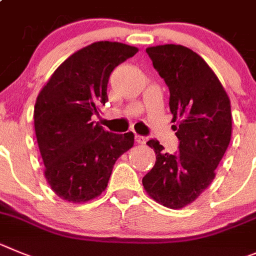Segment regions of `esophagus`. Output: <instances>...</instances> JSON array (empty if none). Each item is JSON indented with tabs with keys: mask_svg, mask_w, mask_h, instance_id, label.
I'll return each mask as SVG.
<instances>
[{
	"mask_svg": "<svg viewBox=\"0 0 256 256\" xmlns=\"http://www.w3.org/2000/svg\"><path fill=\"white\" fill-rule=\"evenodd\" d=\"M135 142H136L138 144H145L146 139H145L144 136H140V135H135Z\"/></svg>",
	"mask_w": 256,
	"mask_h": 256,
	"instance_id": "esophagus-1",
	"label": "esophagus"
}]
</instances>
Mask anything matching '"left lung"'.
<instances>
[{"instance_id":"obj_1","label":"left lung","mask_w":256,"mask_h":256,"mask_svg":"<svg viewBox=\"0 0 256 256\" xmlns=\"http://www.w3.org/2000/svg\"><path fill=\"white\" fill-rule=\"evenodd\" d=\"M146 54L170 89L178 150L164 153L158 140H149L156 164L142 177V185L162 206L184 208L210 185L228 148L231 104L216 74L190 48L156 46L146 48Z\"/></svg>"}]
</instances>
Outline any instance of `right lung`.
Here are the masks:
<instances>
[{"instance_id": "1", "label": "right lung", "mask_w": 256, "mask_h": 256, "mask_svg": "<svg viewBox=\"0 0 256 256\" xmlns=\"http://www.w3.org/2000/svg\"><path fill=\"white\" fill-rule=\"evenodd\" d=\"M136 52L107 40L86 46L62 62L39 93L36 142L46 178L62 199L84 202L102 194L118 156L132 148V132L106 131L92 116L108 102L112 71Z\"/></svg>"}]
</instances>
